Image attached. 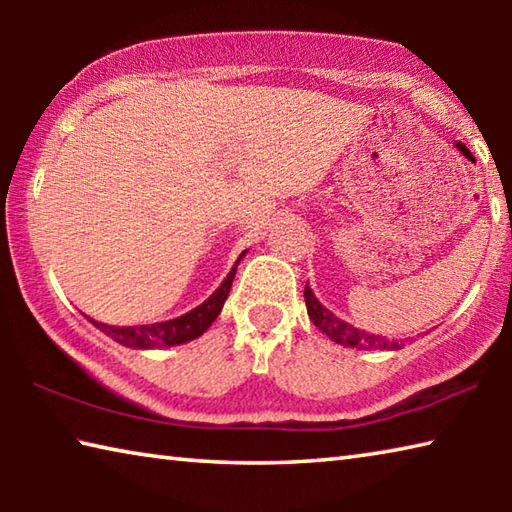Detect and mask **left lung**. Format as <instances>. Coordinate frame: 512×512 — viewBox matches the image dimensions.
<instances>
[{
    "instance_id": "8db88e82",
    "label": "left lung",
    "mask_w": 512,
    "mask_h": 512,
    "mask_svg": "<svg viewBox=\"0 0 512 512\" xmlns=\"http://www.w3.org/2000/svg\"><path fill=\"white\" fill-rule=\"evenodd\" d=\"M305 302H307V314L311 318L320 332L327 334L329 339L339 345H345V348H357V350H400L404 343L400 341H391L386 336H375L363 332V329L352 327L350 323H345L339 316H334L332 311L325 309L320 305L318 298L314 296V291L305 287Z\"/></svg>"
}]
</instances>
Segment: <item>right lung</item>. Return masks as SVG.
Returning <instances> with one entry per match:
<instances>
[{"label":"right lung","instance_id":"obj_1","mask_svg":"<svg viewBox=\"0 0 512 512\" xmlns=\"http://www.w3.org/2000/svg\"><path fill=\"white\" fill-rule=\"evenodd\" d=\"M232 266V271L228 277L221 282V287L216 289L210 298H207L203 305H198L196 309L187 311V314L164 320V323H153V325H135V327H115V325H106V323H97V320L88 318L94 327H99L103 334H108L112 341H117L126 348H135V350H153V348H171V345H180L187 341H194L201 336L207 327H210L216 316L221 314L223 302L228 298L232 280H235L237 266L241 262V257Z\"/></svg>","mask_w":512,"mask_h":512}]
</instances>
